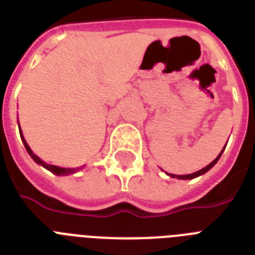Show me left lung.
Returning <instances> with one entry per match:
<instances>
[{
    "instance_id": "8db88e82",
    "label": "left lung",
    "mask_w": 255,
    "mask_h": 255,
    "mask_svg": "<svg viewBox=\"0 0 255 255\" xmlns=\"http://www.w3.org/2000/svg\"><path fill=\"white\" fill-rule=\"evenodd\" d=\"M222 152H223V150L222 151L220 152V155H218V156H217L216 159H214L213 161H212V163H210V164H208L207 167L205 168H203V169H200V170H198V172H195V173H191V174H183V176H178V174H169L170 177H177V178H180V180H192V178H195V177H198V176H201V174H204L205 172H208V170L210 169V168L213 167L214 164H216L217 161H218V159L221 158V155H222Z\"/></svg>"
}]
</instances>
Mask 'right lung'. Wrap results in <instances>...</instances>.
<instances>
[{
    "label": "right lung",
    "mask_w": 255,
    "mask_h": 255,
    "mask_svg": "<svg viewBox=\"0 0 255 255\" xmlns=\"http://www.w3.org/2000/svg\"><path fill=\"white\" fill-rule=\"evenodd\" d=\"M20 137H21V141H23L24 146H25L26 151H28V154H29L30 156H32L33 160H34L35 163H38V164H41L42 167H45L46 169H48V170H50V172H52V173H54V174H56V176H64V174L74 173L75 170H77V169H68V168H60V167H56V165L46 164L45 161L41 160V159H39L38 156H37V155L33 154V151H32V150H30V147H29V146H28V143H26L25 140H24L23 134H21V129H20Z\"/></svg>",
    "instance_id": "right-lung-1"
}]
</instances>
